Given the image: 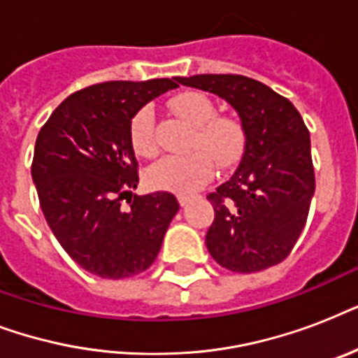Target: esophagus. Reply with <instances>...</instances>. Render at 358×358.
<instances>
[{"label":"esophagus","instance_id":"34e87169","mask_svg":"<svg viewBox=\"0 0 358 358\" xmlns=\"http://www.w3.org/2000/svg\"><path fill=\"white\" fill-rule=\"evenodd\" d=\"M191 201V196L187 195H178V202H180V206H187V202Z\"/></svg>","mask_w":358,"mask_h":358}]
</instances>
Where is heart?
Listing matches in <instances>:
<instances>
[{
    "label": "heart",
    "mask_w": 358,
    "mask_h": 358,
    "mask_svg": "<svg viewBox=\"0 0 358 358\" xmlns=\"http://www.w3.org/2000/svg\"><path fill=\"white\" fill-rule=\"evenodd\" d=\"M169 109L191 126L184 156H165L146 171L152 187L176 193H191L210 182L219 167H230L243 150L245 131L236 117L215 113V102L199 91L180 92L169 100ZM129 143L139 156H156V117L150 106H143L129 120Z\"/></svg>",
    "instance_id": "obj_1"
}]
</instances>
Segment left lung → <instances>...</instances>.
I'll use <instances>...</instances> for the list:
<instances>
[{
    "label": "left lung",
    "instance_id": "8db88e82",
    "mask_svg": "<svg viewBox=\"0 0 358 358\" xmlns=\"http://www.w3.org/2000/svg\"><path fill=\"white\" fill-rule=\"evenodd\" d=\"M176 81L227 100L245 131L236 173L208 195L215 210L206 234L210 255L234 273L277 266L305 229L316 189L310 134L299 111L247 76L201 74Z\"/></svg>",
    "mask_w": 358,
    "mask_h": 358
}]
</instances>
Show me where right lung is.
<instances>
[{
    "instance_id": "obj_1",
    "label": "right lung",
    "mask_w": 358,
    "mask_h": 358,
    "mask_svg": "<svg viewBox=\"0 0 358 358\" xmlns=\"http://www.w3.org/2000/svg\"><path fill=\"white\" fill-rule=\"evenodd\" d=\"M176 87V78L85 87L38 131L31 176L42 213L70 258L92 275L119 280L146 271L178 212L173 193H131L139 165L129 143L135 111Z\"/></svg>"
}]
</instances>
